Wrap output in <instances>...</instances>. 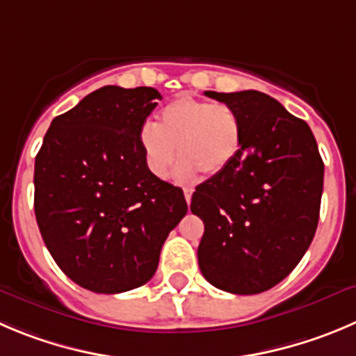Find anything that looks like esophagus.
Wrapping results in <instances>:
<instances>
[{
    "instance_id": "obj_1",
    "label": "esophagus",
    "mask_w": 356,
    "mask_h": 356,
    "mask_svg": "<svg viewBox=\"0 0 356 356\" xmlns=\"http://www.w3.org/2000/svg\"><path fill=\"white\" fill-rule=\"evenodd\" d=\"M184 194H185V199H187V202L191 204V199H192V194H194V188L184 187Z\"/></svg>"
}]
</instances>
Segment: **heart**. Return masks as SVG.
Returning a JSON list of instances; mask_svg holds the SVG:
<instances>
[{"label": "heart", "mask_w": 356, "mask_h": 356, "mask_svg": "<svg viewBox=\"0 0 356 356\" xmlns=\"http://www.w3.org/2000/svg\"><path fill=\"white\" fill-rule=\"evenodd\" d=\"M147 165L162 178L176 157V145L181 161L176 176L188 180L204 172L220 175L241 155L245 143L243 118L236 108L225 103L180 96L165 104L157 124H147L140 131Z\"/></svg>", "instance_id": "heart-1"}]
</instances>
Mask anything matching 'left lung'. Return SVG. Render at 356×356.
Here are the masks:
<instances>
[{
  "mask_svg": "<svg viewBox=\"0 0 356 356\" xmlns=\"http://www.w3.org/2000/svg\"><path fill=\"white\" fill-rule=\"evenodd\" d=\"M204 96L239 111L238 161L195 187L204 222L202 276L223 292L253 296L285 280L309 248L320 218L323 161L309 125L259 90Z\"/></svg>",
  "mask_w": 356,
  "mask_h": 356,
  "instance_id": "8db88e82",
  "label": "left lung"
}]
</instances>
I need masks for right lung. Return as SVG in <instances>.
Listing matches in <instances>:
<instances>
[{"instance_id":"add662e5","label":"right lung","mask_w":356,"mask_h":356,"mask_svg":"<svg viewBox=\"0 0 356 356\" xmlns=\"http://www.w3.org/2000/svg\"><path fill=\"white\" fill-rule=\"evenodd\" d=\"M157 99L152 87H101L54 118L36 155L42 238L60 270L90 292L145 285L187 215L184 191L148 169L140 143Z\"/></svg>"}]
</instances>
